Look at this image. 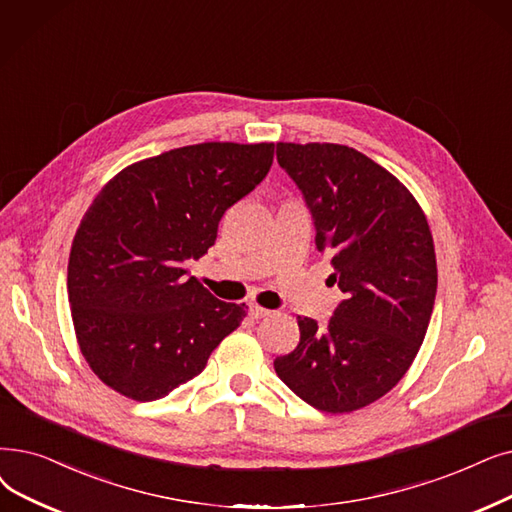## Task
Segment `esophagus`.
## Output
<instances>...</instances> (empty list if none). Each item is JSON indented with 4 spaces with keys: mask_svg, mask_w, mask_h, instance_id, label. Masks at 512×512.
Listing matches in <instances>:
<instances>
[{
    "mask_svg": "<svg viewBox=\"0 0 512 512\" xmlns=\"http://www.w3.org/2000/svg\"><path fill=\"white\" fill-rule=\"evenodd\" d=\"M249 316H251V318H255V320H259V318L270 316V311L265 309V307H259V305L251 303V305H249Z\"/></svg>",
    "mask_w": 512,
    "mask_h": 512,
    "instance_id": "obj_1",
    "label": "esophagus"
}]
</instances>
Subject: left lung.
Returning a JSON list of instances; mask_svg holds the SVG:
<instances>
[{"label": "left lung", "instance_id": "1", "mask_svg": "<svg viewBox=\"0 0 512 512\" xmlns=\"http://www.w3.org/2000/svg\"><path fill=\"white\" fill-rule=\"evenodd\" d=\"M332 255L345 297L320 326L299 318V345L274 360L282 383L324 412L372 404L406 374L427 335L437 263L414 196L366 154L341 144H276Z\"/></svg>", "mask_w": 512, "mask_h": 512}]
</instances>
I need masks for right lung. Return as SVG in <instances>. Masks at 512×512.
<instances>
[{
  "label": "right lung",
  "mask_w": 512,
  "mask_h": 512,
  "mask_svg": "<svg viewBox=\"0 0 512 512\" xmlns=\"http://www.w3.org/2000/svg\"><path fill=\"white\" fill-rule=\"evenodd\" d=\"M274 144L207 142L123 169L81 219L69 257V303L83 358L136 402L188 383L242 322L184 261L215 244L224 213L263 182Z\"/></svg>",
  "instance_id": "add662e5"
}]
</instances>
